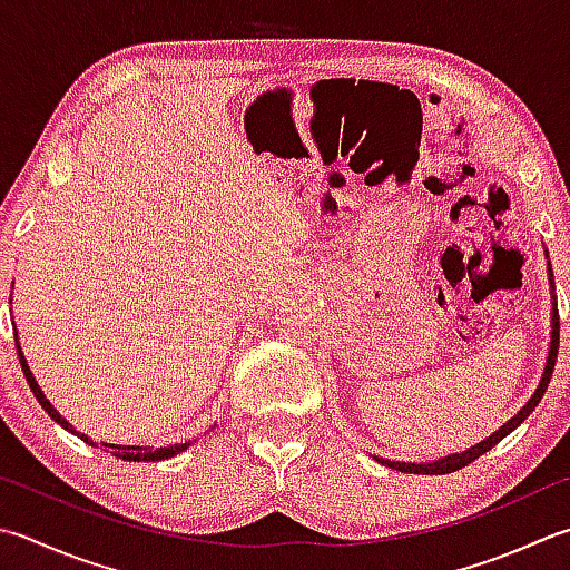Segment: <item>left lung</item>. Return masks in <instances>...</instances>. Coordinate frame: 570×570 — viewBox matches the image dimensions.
I'll return each instance as SVG.
<instances>
[{"label":"left lung","mask_w":570,"mask_h":570,"mask_svg":"<svg viewBox=\"0 0 570 570\" xmlns=\"http://www.w3.org/2000/svg\"><path fill=\"white\" fill-rule=\"evenodd\" d=\"M549 282H551V288H553L551 264H549ZM559 331H561L559 308H556V304H553V311H551V345H549V358H546V367H543L541 383H539L537 390H533V395H531L529 403L523 405L509 422H504V425H501L494 434H489L487 440L474 444V448H470V450L448 454V456H442V460H432V462H420V464H417V462H390V460H383V456H375V462H381V464L390 466V470H397V472H405V474H450V472L462 470V466H466V464H472L474 460H479V456L492 450L497 442L504 440L509 432H514V430L521 425V422L527 420V417L531 415V412L537 410V405L541 403L546 387H549V383H551L553 365H556V355H559Z\"/></svg>","instance_id":"8db88e82"}]
</instances>
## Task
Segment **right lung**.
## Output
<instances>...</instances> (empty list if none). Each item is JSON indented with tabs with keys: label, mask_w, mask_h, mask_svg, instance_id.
Segmentation results:
<instances>
[{
	"label": "right lung",
	"mask_w": 570,
	"mask_h": 570,
	"mask_svg": "<svg viewBox=\"0 0 570 570\" xmlns=\"http://www.w3.org/2000/svg\"><path fill=\"white\" fill-rule=\"evenodd\" d=\"M17 353H19V363H21V371H24V375H27V383H29V387H31V393H33V397L39 400V405L49 412L51 415V420H56L59 422V425L63 428V430H69L71 434H78V438H81L83 442H88V444H94V448H98V444L94 442V440H88V434H81L78 432L69 420H63L59 412H56V407L49 403L47 400V395H43V390L39 387V383L33 381V373L29 371V363H27V358H24V353H21V345H19V341H17ZM207 434V432H205ZM189 444L193 442H183V444H170V448H138V444H108V442H104L100 444V448H108V450H114V454L116 456H120V460H126V462H160V460H167V456H175V454H180V452H185Z\"/></svg>",
	"instance_id": "1"
}]
</instances>
